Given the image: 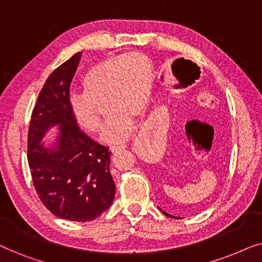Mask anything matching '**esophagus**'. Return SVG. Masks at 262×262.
Returning <instances> with one entry per match:
<instances>
[{
  "instance_id": "esophagus-1",
  "label": "esophagus",
  "mask_w": 262,
  "mask_h": 262,
  "mask_svg": "<svg viewBox=\"0 0 262 262\" xmlns=\"http://www.w3.org/2000/svg\"><path fill=\"white\" fill-rule=\"evenodd\" d=\"M126 148V145L125 144H117V145H112L110 148V150L112 152H117V151H119V150H121V149H125Z\"/></svg>"
}]
</instances>
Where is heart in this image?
Returning a JSON list of instances; mask_svg holds the SVG:
<instances>
[{"label":"heart","instance_id":"b5f03b06","mask_svg":"<svg viewBox=\"0 0 262 262\" xmlns=\"http://www.w3.org/2000/svg\"><path fill=\"white\" fill-rule=\"evenodd\" d=\"M152 84V67L142 53L112 57L93 66L81 81L83 93H73L69 108L84 131L101 128V108L110 114L101 139L113 144L130 138L135 121L144 116Z\"/></svg>","mask_w":262,"mask_h":262}]
</instances>
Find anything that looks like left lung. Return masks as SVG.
I'll return each mask as SVG.
<instances>
[{
    "instance_id": "left-lung-1",
    "label": "left lung",
    "mask_w": 262,
    "mask_h": 262,
    "mask_svg": "<svg viewBox=\"0 0 262 262\" xmlns=\"http://www.w3.org/2000/svg\"><path fill=\"white\" fill-rule=\"evenodd\" d=\"M160 211H162V210H161V209H160ZM162 212H163L164 214H166V216H168V217H171V218H177V217L171 216V214H169V213H167V212H166V211H162Z\"/></svg>"
}]
</instances>
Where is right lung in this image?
I'll use <instances>...</instances> for the list:
<instances>
[{"mask_svg":"<svg viewBox=\"0 0 262 262\" xmlns=\"http://www.w3.org/2000/svg\"><path fill=\"white\" fill-rule=\"evenodd\" d=\"M81 56L75 53L57 68L39 93L28 128L27 159L46 209L63 220L89 222L112 205L116 184L108 148L85 135L69 108L70 84ZM53 126L60 131L48 147L42 138Z\"/></svg>","mask_w":262,"mask_h":262,"instance_id":"right-lung-1","label":"right lung"}]
</instances>
